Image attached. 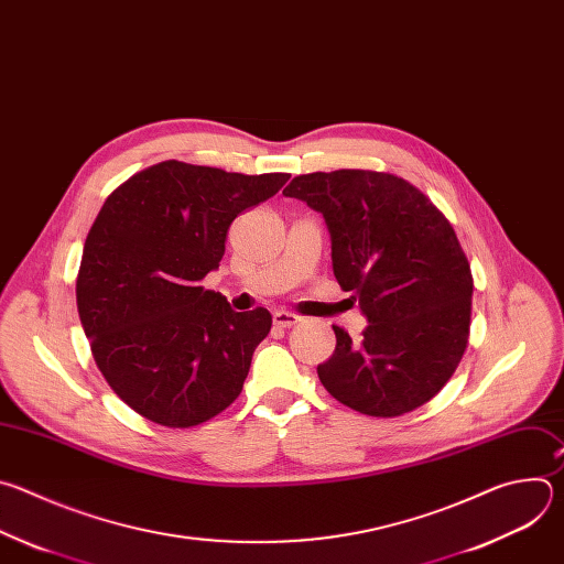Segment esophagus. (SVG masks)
<instances>
[{"mask_svg": "<svg viewBox=\"0 0 564 564\" xmlns=\"http://www.w3.org/2000/svg\"><path fill=\"white\" fill-rule=\"evenodd\" d=\"M302 317L295 315V313H289V311H275L273 313V324L280 326V328H291L295 324H300Z\"/></svg>", "mask_w": 564, "mask_h": 564, "instance_id": "1", "label": "esophagus"}]
</instances>
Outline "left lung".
<instances>
[{
	"mask_svg": "<svg viewBox=\"0 0 564 564\" xmlns=\"http://www.w3.org/2000/svg\"><path fill=\"white\" fill-rule=\"evenodd\" d=\"M282 193L322 213L335 280L354 291L369 319L360 343L333 326L335 351L317 365L324 389L373 417L429 402L469 343L474 278L452 224L391 173H308Z\"/></svg>",
	"mask_w": 564,
	"mask_h": 564,
	"instance_id": "obj_1",
	"label": "left lung"
}]
</instances>
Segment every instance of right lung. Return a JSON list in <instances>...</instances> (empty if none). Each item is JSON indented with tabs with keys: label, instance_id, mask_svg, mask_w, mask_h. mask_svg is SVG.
Instances as JSON below:
<instances>
[{
	"label": "right lung",
	"instance_id": "obj_1",
	"mask_svg": "<svg viewBox=\"0 0 564 564\" xmlns=\"http://www.w3.org/2000/svg\"><path fill=\"white\" fill-rule=\"evenodd\" d=\"M289 177L166 160L106 197L84 242L77 311L101 376L147 420L188 429L242 393L271 313H236L202 280L231 221Z\"/></svg>",
	"mask_w": 564,
	"mask_h": 564
}]
</instances>
